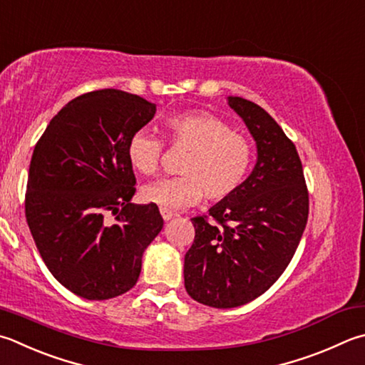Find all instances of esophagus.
<instances>
[{"label":"esophagus","mask_w":365,"mask_h":365,"mask_svg":"<svg viewBox=\"0 0 365 365\" xmlns=\"http://www.w3.org/2000/svg\"><path fill=\"white\" fill-rule=\"evenodd\" d=\"M160 215H162L165 221H170V219L173 217V211L168 210V208H160Z\"/></svg>","instance_id":"esophagus-1"}]
</instances>
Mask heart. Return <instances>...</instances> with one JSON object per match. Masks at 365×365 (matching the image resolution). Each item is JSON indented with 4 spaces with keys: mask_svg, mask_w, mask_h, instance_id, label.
I'll return each mask as SVG.
<instances>
[{
    "mask_svg": "<svg viewBox=\"0 0 365 365\" xmlns=\"http://www.w3.org/2000/svg\"><path fill=\"white\" fill-rule=\"evenodd\" d=\"M167 140L173 148L189 150L180 171L182 176L149 184L141 195L163 208L181 210L206 195L222 202L242 187L252 163V146L229 122L206 111H185L165 120ZM163 141L148 130H136L127 143V157L141 175L160 168Z\"/></svg>",
    "mask_w": 365,
    "mask_h": 365,
    "instance_id": "1",
    "label": "heart"
}]
</instances>
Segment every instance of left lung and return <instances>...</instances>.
<instances>
[{
	"mask_svg": "<svg viewBox=\"0 0 365 365\" xmlns=\"http://www.w3.org/2000/svg\"><path fill=\"white\" fill-rule=\"evenodd\" d=\"M257 146L252 173L208 216L192 219L195 240L184 257L192 299L233 308L257 299L294 257L308 219V189L294 143L256 103L229 97Z\"/></svg>",
	"mask_w": 365,
	"mask_h": 365,
	"instance_id": "obj_1",
	"label": "left lung"
}]
</instances>
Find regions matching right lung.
I'll return each mask as SVG.
<instances>
[{"mask_svg": "<svg viewBox=\"0 0 365 365\" xmlns=\"http://www.w3.org/2000/svg\"><path fill=\"white\" fill-rule=\"evenodd\" d=\"M138 95L103 88L71 100L34 146L25 216L44 264L68 291L108 300L132 289L163 219L135 205L127 143L154 118Z\"/></svg>", "mask_w": 365, "mask_h": 365, "instance_id": "obj_1", "label": "right lung"}]
</instances>
